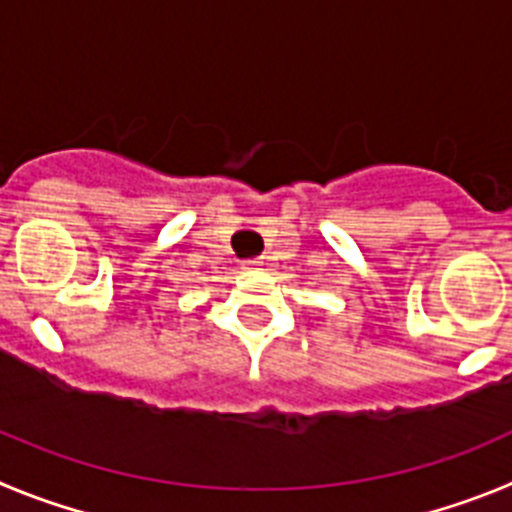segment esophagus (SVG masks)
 Returning a JSON list of instances; mask_svg holds the SVG:
<instances>
[{"mask_svg": "<svg viewBox=\"0 0 512 512\" xmlns=\"http://www.w3.org/2000/svg\"><path fill=\"white\" fill-rule=\"evenodd\" d=\"M247 267H252V270H260L262 260H250V262H247Z\"/></svg>", "mask_w": 512, "mask_h": 512, "instance_id": "esophagus-1", "label": "esophagus"}]
</instances>
